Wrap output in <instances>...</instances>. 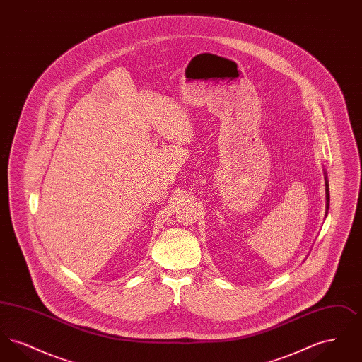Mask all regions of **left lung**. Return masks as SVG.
<instances>
[{
    "label": "left lung",
    "mask_w": 362,
    "mask_h": 362,
    "mask_svg": "<svg viewBox=\"0 0 362 362\" xmlns=\"http://www.w3.org/2000/svg\"><path fill=\"white\" fill-rule=\"evenodd\" d=\"M325 183H326V216H327L328 207H329V189H328V177L326 170H325Z\"/></svg>",
    "instance_id": "obj_1"
}]
</instances>
